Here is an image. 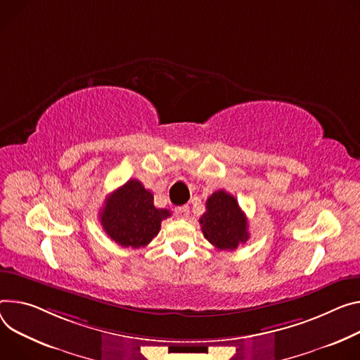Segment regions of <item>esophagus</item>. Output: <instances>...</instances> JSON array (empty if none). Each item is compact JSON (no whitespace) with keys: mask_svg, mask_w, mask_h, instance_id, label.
I'll return each instance as SVG.
<instances>
[{"mask_svg":"<svg viewBox=\"0 0 360 360\" xmlns=\"http://www.w3.org/2000/svg\"><path fill=\"white\" fill-rule=\"evenodd\" d=\"M175 215L181 219H186L189 217V207L184 205V207H178L175 208Z\"/></svg>","mask_w":360,"mask_h":360,"instance_id":"esophagus-1","label":"esophagus"}]
</instances>
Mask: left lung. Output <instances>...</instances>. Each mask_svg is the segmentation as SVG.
Here are the masks:
<instances>
[{"mask_svg":"<svg viewBox=\"0 0 360 360\" xmlns=\"http://www.w3.org/2000/svg\"><path fill=\"white\" fill-rule=\"evenodd\" d=\"M207 211L200 218L204 237L217 250H237L248 234V222L237 200L222 189L214 192L205 202Z\"/></svg>","mask_w":360,"mask_h":360,"instance_id":"1","label":"left lung"}]
</instances>
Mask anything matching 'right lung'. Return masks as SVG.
<instances>
[{"mask_svg":"<svg viewBox=\"0 0 360 360\" xmlns=\"http://www.w3.org/2000/svg\"><path fill=\"white\" fill-rule=\"evenodd\" d=\"M171 211L156 208L153 195L138 179H130L108 197L101 222L106 234L122 247H146Z\"/></svg>","mask_w":360,"mask_h":360,"instance_id":"add662e5","label":"right lung"}]
</instances>
